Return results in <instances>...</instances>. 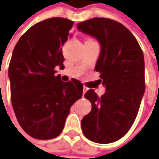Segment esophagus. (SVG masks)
I'll return each instance as SVG.
<instances>
[{
    "label": "esophagus",
    "instance_id": "esophagus-1",
    "mask_svg": "<svg viewBox=\"0 0 159 159\" xmlns=\"http://www.w3.org/2000/svg\"><path fill=\"white\" fill-rule=\"evenodd\" d=\"M87 90H88V88H87L86 86H84V93H85Z\"/></svg>",
    "mask_w": 159,
    "mask_h": 159
}]
</instances>
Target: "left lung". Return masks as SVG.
I'll return each instance as SVG.
<instances>
[{
    "instance_id": "obj_1",
    "label": "left lung",
    "mask_w": 159,
    "mask_h": 159,
    "mask_svg": "<svg viewBox=\"0 0 159 159\" xmlns=\"http://www.w3.org/2000/svg\"><path fill=\"white\" fill-rule=\"evenodd\" d=\"M77 29L101 44L96 70L106 88L101 98L93 89L84 95L92 107L81 123L83 133L95 143H113L129 131L139 112L145 89L143 51L126 27L109 18L89 19Z\"/></svg>"
}]
</instances>
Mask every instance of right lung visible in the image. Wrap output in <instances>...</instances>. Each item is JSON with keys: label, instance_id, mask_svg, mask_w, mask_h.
<instances>
[{"label": "right lung", "instance_id": "right-lung-1", "mask_svg": "<svg viewBox=\"0 0 159 159\" xmlns=\"http://www.w3.org/2000/svg\"><path fill=\"white\" fill-rule=\"evenodd\" d=\"M73 20L53 17L33 25L20 36L8 67L12 106L21 128L30 137L48 140L62 131L73 103L84 86L76 79L62 82L61 52Z\"/></svg>", "mask_w": 159, "mask_h": 159}]
</instances>
